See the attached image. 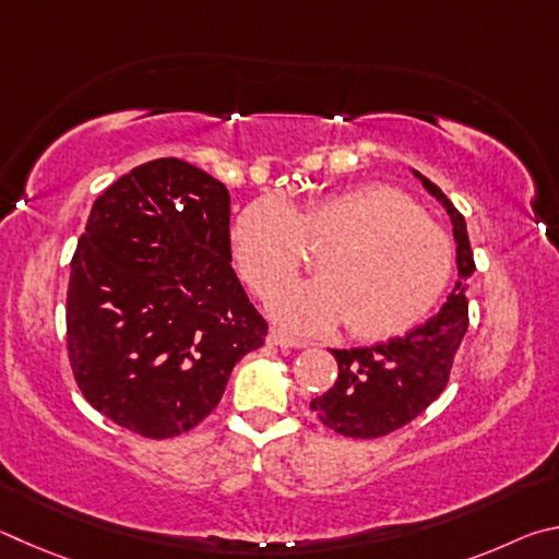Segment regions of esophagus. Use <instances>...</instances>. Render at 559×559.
<instances>
[{
	"label": "esophagus",
	"instance_id": "esophagus-1",
	"mask_svg": "<svg viewBox=\"0 0 559 559\" xmlns=\"http://www.w3.org/2000/svg\"><path fill=\"white\" fill-rule=\"evenodd\" d=\"M267 341H270V344H274V346H280V348H307L305 341L292 338V336L285 334V331H280V329H272Z\"/></svg>",
	"mask_w": 559,
	"mask_h": 559
}]
</instances>
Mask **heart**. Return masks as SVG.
Instances as JSON below:
<instances>
[{"label":"heart","mask_w":559,"mask_h":559,"mask_svg":"<svg viewBox=\"0 0 559 559\" xmlns=\"http://www.w3.org/2000/svg\"><path fill=\"white\" fill-rule=\"evenodd\" d=\"M233 250L254 297L267 299L319 252V277L272 299V317L301 334L346 321L360 341L407 334L432 314L454 274L449 235L390 186H356L299 209L282 199L245 205Z\"/></svg>","instance_id":"obj_1"}]
</instances>
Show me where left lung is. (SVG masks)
I'll return each instance as SVG.
<instances>
[{"label":"left lung","mask_w":559,"mask_h":559,"mask_svg":"<svg viewBox=\"0 0 559 559\" xmlns=\"http://www.w3.org/2000/svg\"><path fill=\"white\" fill-rule=\"evenodd\" d=\"M415 174L452 215L459 282L442 311L409 334L376 346L331 350L338 364V378L329 393L311 400V409L321 425L344 437H385L423 415L444 393L468 329L466 280L476 264L466 221L439 186L419 171Z\"/></svg>","instance_id":"obj_1"}]
</instances>
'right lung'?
<instances>
[{
    "label": "right lung",
    "mask_w": 559,
    "mask_h": 559,
    "mask_svg": "<svg viewBox=\"0 0 559 559\" xmlns=\"http://www.w3.org/2000/svg\"><path fill=\"white\" fill-rule=\"evenodd\" d=\"M230 262V193L199 166L146 162L97 195L66 297L68 360L97 413L146 439L213 413L267 336Z\"/></svg>",
    "instance_id": "right-lung-1"
}]
</instances>
